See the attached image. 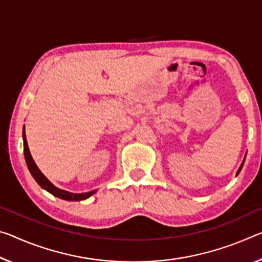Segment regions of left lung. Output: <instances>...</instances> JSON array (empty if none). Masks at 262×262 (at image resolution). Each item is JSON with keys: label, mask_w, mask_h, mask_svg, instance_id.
<instances>
[{"label": "left lung", "mask_w": 262, "mask_h": 262, "mask_svg": "<svg viewBox=\"0 0 262 262\" xmlns=\"http://www.w3.org/2000/svg\"><path fill=\"white\" fill-rule=\"evenodd\" d=\"M245 157H246V156H245ZM244 162H245V159H244V161H243V163H242V164H240V167H239V169H238V171H236V175H238V173L240 172V170H242V168H243V165H244Z\"/></svg>", "instance_id": "1"}]
</instances>
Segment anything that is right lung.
I'll use <instances>...</instances> for the list:
<instances>
[{
    "label": "right lung",
    "mask_w": 262,
    "mask_h": 262,
    "mask_svg": "<svg viewBox=\"0 0 262 262\" xmlns=\"http://www.w3.org/2000/svg\"><path fill=\"white\" fill-rule=\"evenodd\" d=\"M23 148H24V159H26L28 169L32 175V177L35 178V181L39 184L41 189L47 190L48 192L53 194L55 197L64 199V201L79 202V201H84V199L90 198L92 194L97 192V190H93V191H89V192L73 193V192H69V191H66V190H61L59 188H57L56 185H53L51 182H50L48 178L44 176V173L40 171L39 168L36 165L34 159H32L30 150H29V147H28V142H27L26 127H23Z\"/></svg>",
    "instance_id": "add662e5"
}]
</instances>
